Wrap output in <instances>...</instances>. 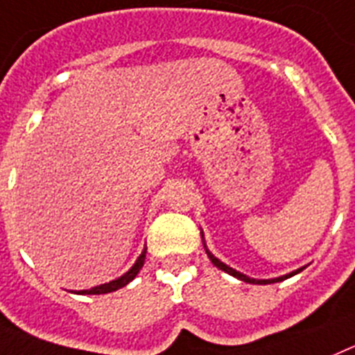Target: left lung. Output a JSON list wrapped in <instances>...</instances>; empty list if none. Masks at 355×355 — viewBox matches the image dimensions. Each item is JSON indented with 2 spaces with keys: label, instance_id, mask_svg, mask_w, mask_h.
<instances>
[{
  "label": "left lung",
  "instance_id": "left-lung-1",
  "mask_svg": "<svg viewBox=\"0 0 355 355\" xmlns=\"http://www.w3.org/2000/svg\"><path fill=\"white\" fill-rule=\"evenodd\" d=\"M205 252H207V255H209V259H211L212 261V264H214L216 268H220V270H223V271H227V273H229V275H232V277H236V279H239V280H245V282H248V284H271V282H280V280H284V279H289V277H293V275H297L298 271H302L304 270V268H300V270H297V271H293V273H289V275H284V277H279V279H271V280H255V279H250V277H246V275H243V273H239V271H236V270H232V268L230 266H227V264H223L220 261V259H216L214 255L211 254V252L207 250V248H205Z\"/></svg>",
  "mask_w": 355,
  "mask_h": 355
}]
</instances>
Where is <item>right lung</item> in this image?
Masks as SVG:
<instances>
[{"mask_svg":"<svg viewBox=\"0 0 355 355\" xmlns=\"http://www.w3.org/2000/svg\"><path fill=\"white\" fill-rule=\"evenodd\" d=\"M144 257H146V250H143V254H141L139 259L135 261L134 266L126 271L125 275L119 277L118 280H112V282H109V284L96 286V288L84 289V291H78V295H103V293H112V291H116V289L123 288V286L128 284V282H130V280H134V277L139 273V270L143 268V264H144Z\"/></svg>","mask_w":355,"mask_h":355,"instance_id":"right-lung-1","label":"right lung"}]
</instances>
